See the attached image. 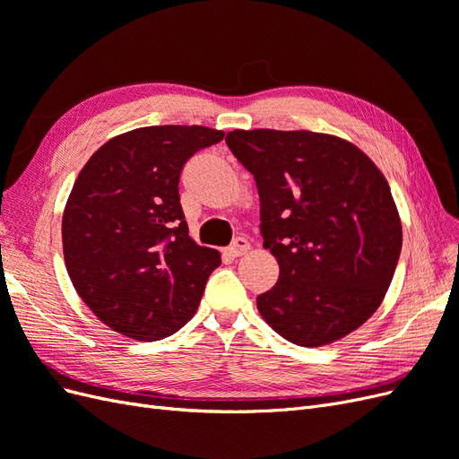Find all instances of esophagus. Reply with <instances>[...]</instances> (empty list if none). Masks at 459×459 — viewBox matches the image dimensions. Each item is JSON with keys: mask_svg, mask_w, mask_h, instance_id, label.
I'll return each instance as SVG.
<instances>
[{"mask_svg": "<svg viewBox=\"0 0 459 459\" xmlns=\"http://www.w3.org/2000/svg\"><path fill=\"white\" fill-rule=\"evenodd\" d=\"M248 248H251L248 241L245 238H238V239H233V243L226 248V253L233 258H238V256H243L248 251Z\"/></svg>", "mask_w": 459, "mask_h": 459, "instance_id": "1", "label": "esophagus"}]
</instances>
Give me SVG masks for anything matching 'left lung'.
I'll list each match as a JSON object with an SVG mask.
<instances>
[{"label":"left lung","instance_id":"8db88e82","mask_svg":"<svg viewBox=\"0 0 459 459\" xmlns=\"http://www.w3.org/2000/svg\"><path fill=\"white\" fill-rule=\"evenodd\" d=\"M226 143L255 176L264 248L280 280L260 316L299 346L335 342L379 308L398 264L402 224L366 152L307 130H233Z\"/></svg>","mask_w":459,"mask_h":459}]
</instances>
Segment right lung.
<instances>
[{
  "mask_svg": "<svg viewBox=\"0 0 459 459\" xmlns=\"http://www.w3.org/2000/svg\"><path fill=\"white\" fill-rule=\"evenodd\" d=\"M224 140L204 126H147L113 137L78 174L63 214V255L80 299L135 341L184 327L220 266L189 238L179 176L197 151Z\"/></svg>",
  "mask_w": 459,
  "mask_h": 459,
  "instance_id": "obj_1",
  "label": "right lung"
}]
</instances>
